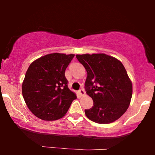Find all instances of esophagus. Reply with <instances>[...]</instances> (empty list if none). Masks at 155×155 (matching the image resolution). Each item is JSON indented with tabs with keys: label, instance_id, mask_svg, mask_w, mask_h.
<instances>
[{
	"label": "esophagus",
	"instance_id": "obj_1",
	"mask_svg": "<svg viewBox=\"0 0 155 155\" xmlns=\"http://www.w3.org/2000/svg\"><path fill=\"white\" fill-rule=\"evenodd\" d=\"M79 94H80V96H84V95H85V91L83 89H81V90H79Z\"/></svg>",
	"mask_w": 155,
	"mask_h": 155
}]
</instances>
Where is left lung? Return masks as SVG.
I'll return each instance as SVG.
<instances>
[{"label":"left lung","mask_w":155,"mask_h":155,"mask_svg":"<svg viewBox=\"0 0 155 155\" xmlns=\"http://www.w3.org/2000/svg\"><path fill=\"white\" fill-rule=\"evenodd\" d=\"M86 69L87 94L93 99V107L84 110L87 117L97 124H110L128 109L133 86L120 61L104 54L76 55Z\"/></svg>","instance_id":"left-lung-1"}]
</instances>
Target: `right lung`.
Here are the masks:
<instances>
[{
    "mask_svg": "<svg viewBox=\"0 0 155 155\" xmlns=\"http://www.w3.org/2000/svg\"><path fill=\"white\" fill-rule=\"evenodd\" d=\"M74 54L55 53L37 59L25 74L22 90L25 103L34 115L44 120L63 117L75 94L69 90L65 76Z\"/></svg>",
    "mask_w": 155,
    "mask_h": 155,
    "instance_id": "add662e5",
    "label": "right lung"
}]
</instances>
